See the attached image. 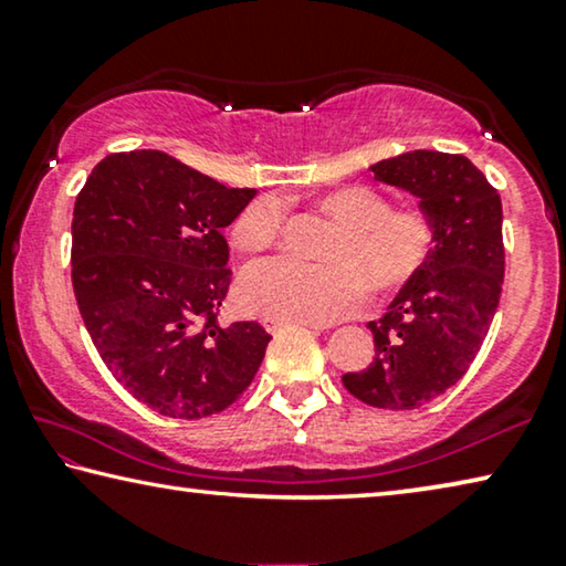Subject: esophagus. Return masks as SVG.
<instances>
[{
  "label": "esophagus",
  "instance_id": "obj_1",
  "mask_svg": "<svg viewBox=\"0 0 566 566\" xmlns=\"http://www.w3.org/2000/svg\"><path fill=\"white\" fill-rule=\"evenodd\" d=\"M261 325L266 327L269 333H276V331H282V327H290V325H305V327H310V331H315V333H319V331H325L323 325H312V323H294V319H282V317H261Z\"/></svg>",
  "mask_w": 566,
  "mask_h": 566
}]
</instances>
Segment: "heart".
<instances>
[{"label":"heart","mask_w":566,"mask_h":566,"mask_svg":"<svg viewBox=\"0 0 566 566\" xmlns=\"http://www.w3.org/2000/svg\"><path fill=\"white\" fill-rule=\"evenodd\" d=\"M337 231L325 247L327 264L276 256L247 266L239 294L261 315L327 325L366 305L370 284L391 292L407 284L432 254L437 229L421 208H394L381 190L353 185L323 198ZM282 202L264 196L249 202L233 223L241 251H264L282 233Z\"/></svg>","instance_id":"heart-1"}]
</instances>
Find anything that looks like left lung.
<instances>
[{
	"label": "left lung",
	"mask_w": 566,
	"mask_h": 566,
	"mask_svg": "<svg viewBox=\"0 0 566 566\" xmlns=\"http://www.w3.org/2000/svg\"><path fill=\"white\" fill-rule=\"evenodd\" d=\"M378 182L419 198L437 241L381 319L368 323L376 358L343 386L376 409L409 411L468 374L499 310L505 251L501 196L462 155L403 151L370 165Z\"/></svg>",
	"instance_id": "left-lung-1"
}]
</instances>
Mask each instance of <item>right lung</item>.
Returning a JSON list of instances; mask_svg holds the SVG:
<instances>
[{"label": "right lung", "mask_w": 566, "mask_h": 566, "mask_svg": "<svg viewBox=\"0 0 566 566\" xmlns=\"http://www.w3.org/2000/svg\"><path fill=\"white\" fill-rule=\"evenodd\" d=\"M256 190L226 188L165 151L101 159L73 208V292L101 360L134 399L172 419L229 409L272 340L218 325L231 226Z\"/></svg>", "instance_id": "right-lung-1"}]
</instances>
